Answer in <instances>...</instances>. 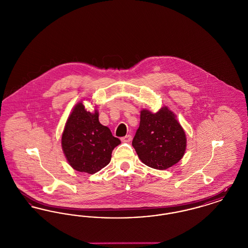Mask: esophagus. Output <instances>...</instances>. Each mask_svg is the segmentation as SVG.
<instances>
[{
  "label": "esophagus",
  "mask_w": 248,
  "mask_h": 248,
  "mask_svg": "<svg viewBox=\"0 0 248 248\" xmlns=\"http://www.w3.org/2000/svg\"><path fill=\"white\" fill-rule=\"evenodd\" d=\"M131 140H132V136H131V135H126L125 137H124V138L121 139V140L123 142H130L131 141Z\"/></svg>",
  "instance_id": "34e87169"
}]
</instances>
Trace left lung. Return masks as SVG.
<instances>
[{"label":"left lung","instance_id":"8db88e82","mask_svg":"<svg viewBox=\"0 0 248 248\" xmlns=\"http://www.w3.org/2000/svg\"><path fill=\"white\" fill-rule=\"evenodd\" d=\"M186 143L184 130L167 107L156 113L148 109L140 111V127L132 145L143 164L154 169H167L181 160Z\"/></svg>","mask_w":248,"mask_h":248}]
</instances>
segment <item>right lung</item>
I'll return each mask as SVG.
<instances>
[{
  "label": "right lung",
  "mask_w": 248,
  "mask_h": 248,
  "mask_svg": "<svg viewBox=\"0 0 248 248\" xmlns=\"http://www.w3.org/2000/svg\"><path fill=\"white\" fill-rule=\"evenodd\" d=\"M121 143L98 121V112L87 111L82 102L73 108L62 134L61 146L69 164L79 172L94 174L108 165Z\"/></svg>",
  "instance_id": "add662e5"
}]
</instances>
